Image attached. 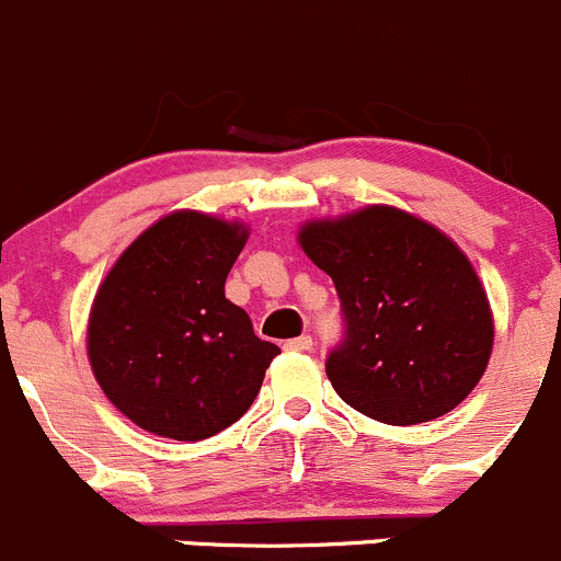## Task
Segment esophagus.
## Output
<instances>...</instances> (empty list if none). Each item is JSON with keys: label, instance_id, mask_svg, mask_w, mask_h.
I'll use <instances>...</instances> for the list:
<instances>
[{"label": "esophagus", "instance_id": "esophagus-1", "mask_svg": "<svg viewBox=\"0 0 561 561\" xmlns=\"http://www.w3.org/2000/svg\"><path fill=\"white\" fill-rule=\"evenodd\" d=\"M285 350H290V353H309L312 350V336H298V339H290V342H285Z\"/></svg>", "mask_w": 561, "mask_h": 561}]
</instances>
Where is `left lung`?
Listing matches in <instances>:
<instances>
[{
    "label": "left lung",
    "instance_id": "1",
    "mask_svg": "<svg viewBox=\"0 0 561 561\" xmlns=\"http://www.w3.org/2000/svg\"><path fill=\"white\" fill-rule=\"evenodd\" d=\"M298 241L342 304L344 336L325 375L353 410L415 426L472 393L494 322L478 274L448 236L399 208L369 206L304 225Z\"/></svg>",
    "mask_w": 561,
    "mask_h": 561
}]
</instances>
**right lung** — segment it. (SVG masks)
I'll use <instances>...</instances> for the list:
<instances>
[{"instance_id":"right-lung-1","label":"right lung","mask_w":561,"mask_h":561,"mask_svg":"<svg viewBox=\"0 0 561 561\" xmlns=\"http://www.w3.org/2000/svg\"><path fill=\"white\" fill-rule=\"evenodd\" d=\"M244 244L241 225L175 211L124 249L100 285L87 336L92 371L146 432L214 437L252 407L279 355L225 298Z\"/></svg>"}]
</instances>
